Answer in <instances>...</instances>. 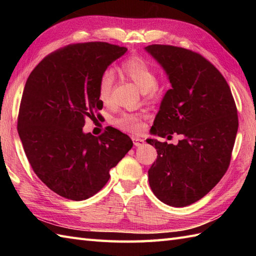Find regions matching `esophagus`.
Wrapping results in <instances>:
<instances>
[{"label":"esophagus","instance_id":"esophagus-1","mask_svg":"<svg viewBox=\"0 0 256 256\" xmlns=\"http://www.w3.org/2000/svg\"><path fill=\"white\" fill-rule=\"evenodd\" d=\"M132 140H133V143L135 146H142L145 143V140L143 138H138V136H133Z\"/></svg>","mask_w":256,"mask_h":256}]
</instances>
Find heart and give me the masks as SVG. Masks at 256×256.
I'll return each instance as SVG.
<instances>
[{"mask_svg": "<svg viewBox=\"0 0 256 256\" xmlns=\"http://www.w3.org/2000/svg\"><path fill=\"white\" fill-rule=\"evenodd\" d=\"M118 70L125 77L131 79L136 84L140 91L155 92L157 84V74L150 62L140 56H132L118 66ZM114 84V76L110 72L101 74L98 82V96L102 103L108 104L111 101L112 89ZM143 114L140 113H124L121 116L114 120V125L123 131L138 133L143 128Z\"/></svg>", "mask_w": 256, "mask_h": 256, "instance_id": "b5f03b06", "label": "heart"}]
</instances>
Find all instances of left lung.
<instances>
[{
    "mask_svg": "<svg viewBox=\"0 0 256 256\" xmlns=\"http://www.w3.org/2000/svg\"><path fill=\"white\" fill-rule=\"evenodd\" d=\"M145 50L172 84L150 132L160 138L182 135L177 145L146 140L157 150L150 186L162 202L186 206L204 197L228 170L238 126L236 102L224 76L199 54L170 45Z\"/></svg>",
    "mask_w": 256,
    "mask_h": 256,
    "instance_id": "8db88e82",
    "label": "left lung"
}]
</instances>
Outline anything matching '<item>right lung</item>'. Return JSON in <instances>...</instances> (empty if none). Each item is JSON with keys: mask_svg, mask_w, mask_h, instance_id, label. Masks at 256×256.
Masks as SVG:
<instances>
[{"mask_svg": "<svg viewBox=\"0 0 256 256\" xmlns=\"http://www.w3.org/2000/svg\"><path fill=\"white\" fill-rule=\"evenodd\" d=\"M126 50L103 42L68 45L46 56L26 81L20 138L37 177L64 198L80 201L100 192L132 148V140L116 128L100 136L82 131L86 118H96L103 106L101 74Z\"/></svg>", "mask_w": 256, "mask_h": 256, "instance_id": "obj_1", "label": "right lung"}]
</instances>
